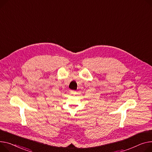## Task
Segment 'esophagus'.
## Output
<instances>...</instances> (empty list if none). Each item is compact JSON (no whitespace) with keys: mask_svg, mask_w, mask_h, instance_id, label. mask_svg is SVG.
Segmentation results:
<instances>
[{"mask_svg":"<svg viewBox=\"0 0 152 152\" xmlns=\"http://www.w3.org/2000/svg\"><path fill=\"white\" fill-rule=\"evenodd\" d=\"M70 94H72V95H75L76 94V92L75 90H71L70 91Z\"/></svg>","mask_w":152,"mask_h":152,"instance_id":"1","label":"esophagus"}]
</instances>
